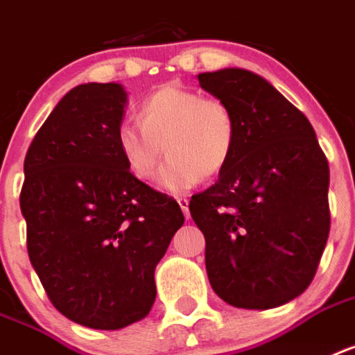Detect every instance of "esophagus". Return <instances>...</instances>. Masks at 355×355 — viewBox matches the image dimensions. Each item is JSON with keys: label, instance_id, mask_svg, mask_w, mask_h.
I'll return each mask as SVG.
<instances>
[{"label": "esophagus", "instance_id": "obj_1", "mask_svg": "<svg viewBox=\"0 0 355 355\" xmlns=\"http://www.w3.org/2000/svg\"><path fill=\"white\" fill-rule=\"evenodd\" d=\"M177 202H178V206H180V209L184 211V215H186V218H189V198L178 197Z\"/></svg>", "mask_w": 355, "mask_h": 355}]
</instances>
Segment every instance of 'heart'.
<instances>
[{"mask_svg": "<svg viewBox=\"0 0 355 355\" xmlns=\"http://www.w3.org/2000/svg\"><path fill=\"white\" fill-rule=\"evenodd\" d=\"M138 123L123 122L116 131L123 162L137 178L153 180L162 155H169L160 186L171 193L217 177L237 144V120L224 100L175 83L144 98Z\"/></svg>", "mask_w": 355, "mask_h": 355, "instance_id": "heart-1", "label": "heart"}]
</instances>
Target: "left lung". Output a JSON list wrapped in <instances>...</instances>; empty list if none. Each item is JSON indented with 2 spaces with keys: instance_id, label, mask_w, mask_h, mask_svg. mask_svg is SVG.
Wrapping results in <instances>:
<instances>
[{
  "instance_id": "1",
  "label": "left lung",
  "mask_w": 355,
  "mask_h": 355,
  "mask_svg": "<svg viewBox=\"0 0 355 355\" xmlns=\"http://www.w3.org/2000/svg\"><path fill=\"white\" fill-rule=\"evenodd\" d=\"M198 83L237 120L232 160L189 202L209 284L232 306H281L310 286L327 246L328 160L308 118L259 74L223 69Z\"/></svg>"
}]
</instances>
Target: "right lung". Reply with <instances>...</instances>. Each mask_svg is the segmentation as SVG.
<instances>
[{
  "label": "right lung",
  "mask_w": 355,
  "mask_h": 355,
  "mask_svg": "<svg viewBox=\"0 0 355 355\" xmlns=\"http://www.w3.org/2000/svg\"><path fill=\"white\" fill-rule=\"evenodd\" d=\"M125 105L120 83L71 89L23 164L19 207L31 264L58 312L96 330L148 315L155 268L184 224L177 200L123 162L116 131Z\"/></svg>",
  "instance_id": "1"
}]
</instances>
